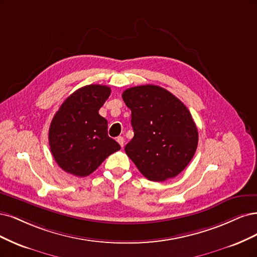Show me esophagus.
<instances>
[{
  "label": "esophagus",
  "mask_w": 257,
  "mask_h": 257,
  "mask_svg": "<svg viewBox=\"0 0 257 257\" xmlns=\"http://www.w3.org/2000/svg\"><path fill=\"white\" fill-rule=\"evenodd\" d=\"M116 141L119 143V145H120L121 147H123V144H125V139H123L122 137H117Z\"/></svg>",
  "instance_id": "34e87169"
}]
</instances>
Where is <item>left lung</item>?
Listing matches in <instances>:
<instances>
[{
  "label": "left lung",
  "instance_id": "1",
  "mask_svg": "<svg viewBox=\"0 0 257 257\" xmlns=\"http://www.w3.org/2000/svg\"><path fill=\"white\" fill-rule=\"evenodd\" d=\"M135 137L125 152L139 171L153 181L177 176L195 154L198 132L188 107L158 85L126 89Z\"/></svg>",
  "mask_w": 257,
  "mask_h": 257
}]
</instances>
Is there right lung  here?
I'll return each instance as SVG.
<instances>
[{"label":"right lung","mask_w":257,"mask_h":257,"mask_svg":"<svg viewBox=\"0 0 257 257\" xmlns=\"http://www.w3.org/2000/svg\"><path fill=\"white\" fill-rule=\"evenodd\" d=\"M109 86L90 84L77 89L60 106L49 128V145L59 167L74 176L92 174L120 150L107 136V121L98 111L109 98Z\"/></svg>","instance_id":"right-lung-1"}]
</instances>
